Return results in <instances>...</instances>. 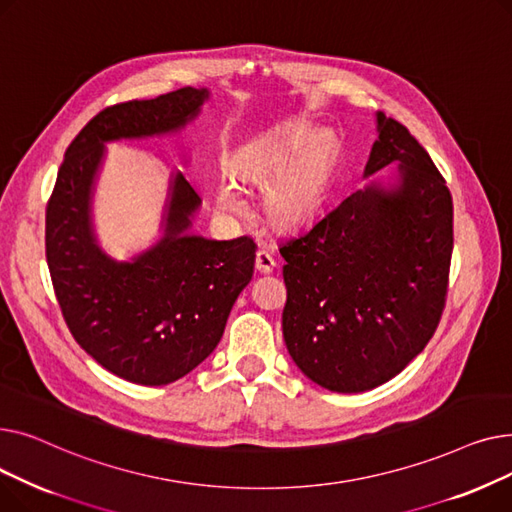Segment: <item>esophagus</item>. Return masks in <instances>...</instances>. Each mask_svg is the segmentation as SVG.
Returning a JSON list of instances; mask_svg holds the SVG:
<instances>
[{
    "instance_id": "1",
    "label": "esophagus",
    "mask_w": 512,
    "mask_h": 512,
    "mask_svg": "<svg viewBox=\"0 0 512 512\" xmlns=\"http://www.w3.org/2000/svg\"><path fill=\"white\" fill-rule=\"evenodd\" d=\"M255 267H257V272H261V274H272L274 272V267H276V257L272 255V251L270 249H259L257 251V257H255Z\"/></svg>"
}]
</instances>
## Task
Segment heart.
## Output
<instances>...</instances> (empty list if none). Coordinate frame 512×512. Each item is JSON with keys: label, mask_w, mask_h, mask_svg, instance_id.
<instances>
[{"label": "heart", "mask_w": 512, "mask_h": 512, "mask_svg": "<svg viewBox=\"0 0 512 512\" xmlns=\"http://www.w3.org/2000/svg\"><path fill=\"white\" fill-rule=\"evenodd\" d=\"M324 157L317 149H305L274 176L265 191V207L280 224L299 222L309 215L321 193H324ZM272 174V166L265 161H253L242 168V176L249 180H263ZM215 207L222 215H240L247 209V201L230 180L220 182L215 191Z\"/></svg>", "instance_id": "1"}]
</instances>
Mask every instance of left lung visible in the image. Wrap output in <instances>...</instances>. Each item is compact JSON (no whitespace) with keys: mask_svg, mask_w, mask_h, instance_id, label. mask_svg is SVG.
Returning <instances> with one entry per match:
<instances>
[{"mask_svg":"<svg viewBox=\"0 0 512 512\" xmlns=\"http://www.w3.org/2000/svg\"><path fill=\"white\" fill-rule=\"evenodd\" d=\"M375 130L367 184L280 245L288 353L311 382L342 394L386 384L423 351L452 255V197L432 157L382 112ZM384 169L393 172L374 176Z\"/></svg>","mask_w":512,"mask_h":512,"instance_id":"1","label":"left lung"}]
</instances>
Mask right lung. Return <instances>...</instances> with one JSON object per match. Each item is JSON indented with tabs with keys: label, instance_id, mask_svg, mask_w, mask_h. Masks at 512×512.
I'll return each mask as SVG.
<instances>
[{
	"label": "right lung",
	"instance_id": "1",
	"mask_svg": "<svg viewBox=\"0 0 512 512\" xmlns=\"http://www.w3.org/2000/svg\"><path fill=\"white\" fill-rule=\"evenodd\" d=\"M209 97L205 87H184L99 112L70 143L47 205L45 253L66 324L87 355L132 384L166 386L201 365L253 278L251 238L191 230L201 197L180 170L170 172L159 236L147 249L116 259L95 230L107 143L180 134Z\"/></svg>",
	"mask_w": 512,
	"mask_h": 512
}]
</instances>
